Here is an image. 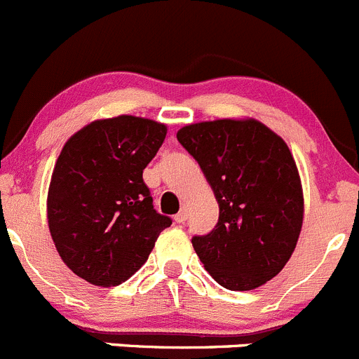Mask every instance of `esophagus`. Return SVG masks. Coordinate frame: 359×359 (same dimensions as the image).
I'll return each instance as SVG.
<instances>
[{
    "mask_svg": "<svg viewBox=\"0 0 359 359\" xmlns=\"http://www.w3.org/2000/svg\"><path fill=\"white\" fill-rule=\"evenodd\" d=\"M186 219H187V210L182 209V210H180V212L175 216V221H177V223H184V221H186Z\"/></svg>",
    "mask_w": 359,
    "mask_h": 359,
    "instance_id": "34e87169",
    "label": "esophagus"
}]
</instances>
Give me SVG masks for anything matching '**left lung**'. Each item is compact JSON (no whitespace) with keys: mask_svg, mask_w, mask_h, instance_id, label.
I'll list each match as a JSON object with an SVG mask.
<instances>
[{"mask_svg":"<svg viewBox=\"0 0 359 359\" xmlns=\"http://www.w3.org/2000/svg\"><path fill=\"white\" fill-rule=\"evenodd\" d=\"M219 203L216 229L193 237L210 276L229 290H253L276 276L303 226V187L289 147L253 118L191 123L177 133Z\"/></svg>","mask_w":359,"mask_h":359,"instance_id":"left-lung-1","label":"left lung"}]
</instances>
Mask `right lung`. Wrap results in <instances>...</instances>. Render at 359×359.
I'll return each instance as SVG.
<instances>
[{
    "label": "right lung",
    "instance_id": "1",
    "mask_svg": "<svg viewBox=\"0 0 359 359\" xmlns=\"http://www.w3.org/2000/svg\"><path fill=\"white\" fill-rule=\"evenodd\" d=\"M166 130L133 115L95 120L70 136L56 159L49 232L67 267L92 285H120L133 276L172 225L154 209L143 182Z\"/></svg>",
    "mask_w": 359,
    "mask_h": 359
}]
</instances>
